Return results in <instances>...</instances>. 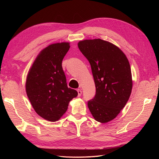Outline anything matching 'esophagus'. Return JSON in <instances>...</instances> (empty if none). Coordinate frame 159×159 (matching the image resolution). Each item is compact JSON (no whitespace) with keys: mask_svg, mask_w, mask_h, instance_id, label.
<instances>
[{"mask_svg":"<svg viewBox=\"0 0 159 159\" xmlns=\"http://www.w3.org/2000/svg\"><path fill=\"white\" fill-rule=\"evenodd\" d=\"M77 91H78V97H80V96H81V90L78 89V90H77Z\"/></svg>","mask_w":159,"mask_h":159,"instance_id":"1","label":"esophagus"}]
</instances>
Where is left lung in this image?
I'll use <instances>...</instances> for the list:
<instances>
[{
  "instance_id": "1",
  "label": "left lung",
  "mask_w": 159,
  "mask_h": 159,
  "mask_svg": "<svg viewBox=\"0 0 159 159\" xmlns=\"http://www.w3.org/2000/svg\"><path fill=\"white\" fill-rule=\"evenodd\" d=\"M78 45L91 65L96 88L88 108L96 121L107 123L117 116L131 93L129 60L119 48L99 38L81 40Z\"/></svg>"
}]
</instances>
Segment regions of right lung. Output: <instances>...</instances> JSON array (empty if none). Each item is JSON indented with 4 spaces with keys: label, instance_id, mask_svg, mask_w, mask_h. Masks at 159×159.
Here are the masks:
<instances>
[{
    "label": "right lung",
    "instance_id": "add662e5",
    "mask_svg": "<svg viewBox=\"0 0 159 159\" xmlns=\"http://www.w3.org/2000/svg\"><path fill=\"white\" fill-rule=\"evenodd\" d=\"M70 48L69 42L56 43L43 49L28 71L26 91L36 113L54 122L68 109L70 101L78 96L68 87L61 62Z\"/></svg>",
    "mask_w": 159,
    "mask_h": 159
}]
</instances>
